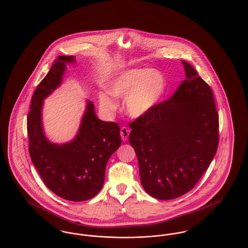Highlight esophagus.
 <instances>
[{
	"mask_svg": "<svg viewBox=\"0 0 248 248\" xmlns=\"http://www.w3.org/2000/svg\"><path fill=\"white\" fill-rule=\"evenodd\" d=\"M121 137H122V140H124V141H125V140H127V139H128V136H129V129L127 128V127H122L121 128Z\"/></svg>",
	"mask_w": 248,
	"mask_h": 248,
	"instance_id": "obj_1",
	"label": "esophagus"
}]
</instances>
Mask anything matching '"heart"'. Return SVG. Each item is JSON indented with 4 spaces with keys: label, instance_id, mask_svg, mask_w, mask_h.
<instances>
[{
    "label": "heart",
    "instance_id": "b5f03b06",
    "mask_svg": "<svg viewBox=\"0 0 248 248\" xmlns=\"http://www.w3.org/2000/svg\"><path fill=\"white\" fill-rule=\"evenodd\" d=\"M166 87L162 74L155 69L136 68L119 74L108 85V92L101 93L99 101L106 111L117 108L116 97H125L124 108L134 118L147 113L159 100Z\"/></svg>",
    "mask_w": 248,
    "mask_h": 248
}]
</instances>
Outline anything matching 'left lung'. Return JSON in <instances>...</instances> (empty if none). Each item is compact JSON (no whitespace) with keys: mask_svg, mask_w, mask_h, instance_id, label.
<instances>
[{"mask_svg":"<svg viewBox=\"0 0 248 248\" xmlns=\"http://www.w3.org/2000/svg\"><path fill=\"white\" fill-rule=\"evenodd\" d=\"M186 79L173 95L129 124L146 192L172 200L194 188L215 157L219 116L211 87L182 61Z\"/></svg>","mask_w":248,"mask_h":248,"instance_id":"left-lung-1","label":"left lung"}]
</instances>
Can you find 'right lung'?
I'll return each mask as SVG.
<instances>
[{"label": "right lung", "instance_id": "add662e5", "mask_svg": "<svg viewBox=\"0 0 248 248\" xmlns=\"http://www.w3.org/2000/svg\"><path fill=\"white\" fill-rule=\"evenodd\" d=\"M74 60V56H59L33 92L27 131L30 156L46 186L66 201L84 202L102 188L106 165L122 140L119 125L100 121L91 101L73 141L56 145L46 139L41 124L43 99L60 85L65 62Z\"/></svg>", "mask_w": 248, "mask_h": 248}]
</instances>
